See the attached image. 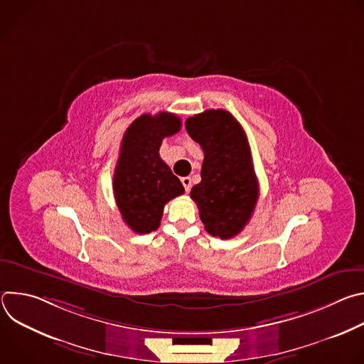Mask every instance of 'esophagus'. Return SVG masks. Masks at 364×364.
<instances>
[{
	"instance_id": "34e87169",
	"label": "esophagus",
	"mask_w": 364,
	"mask_h": 364,
	"mask_svg": "<svg viewBox=\"0 0 364 364\" xmlns=\"http://www.w3.org/2000/svg\"><path fill=\"white\" fill-rule=\"evenodd\" d=\"M181 183H183V186H184L186 191H190V188H191V178H190V177H183V178H181Z\"/></svg>"
}]
</instances>
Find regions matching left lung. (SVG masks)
Listing matches in <instances>:
<instances>
[{"label": "left lung", "mask_w": 364, "mask_h": 364, "mask_svg": "<svg viewBox=\"0 0 364 364\" xmlns=\"http://www.w3.org/2000/svg\"><path fill=\"white\" fill-rule=\"evenodd\" d=\"M186 129L204 152L201 181L190 196L198 205L204 229L212 236L230 239L247 225L259 197L246 134L225 109L190 117Z\"/></svg>", "instance_id": "left-lung-1"}]
</instances>
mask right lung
<instances>
[{
	"label": "right lung",
	"instance_id": "add662e5",
	"mask_svg": "<svg viewBox=\"0 0 364 364\" xmlns=\"http://www.w3.org/2000/svg\"><path fill=\"white\" fill-rule=\"evenodd\" d=\"M181 129L170 112L144 114L125 131L114 174V194L124 222L135 233L157 230L164 205L184 193L181 181L160 157L166 136Z\"/></svg>",
	"mask_w": 364,
	"mask_h": 364
}]
</instances>
